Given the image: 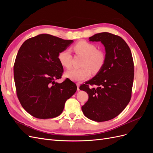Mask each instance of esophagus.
Returning a JSON list of instances; mask_svg holds the SVG:
<instances>
[{"label":"esophagus","mask_w":153,"mask_h":153,"mask_svg":"<svg viewBox=\"0 0 153 153\" xmlns=\"http://www.w3.org/2000/svg\"><path fill=\"white\" fill-rule=\"evenodd\" d=\"M76 86H77V90L79 91V87H80V84L79 83H76Z\"/></svg>","instance_id":"34e87169"}]
</instances>
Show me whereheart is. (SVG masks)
Masks as SVG:
<instances>
[{
  "instance_id": "heart-1",
  "label": "heart",
  "mask_w": 153,
  "mask_h": 153,
  "mask_svg": "<svg viewBox=\"0 0 153 153\" xmlns=\"http://www.w3.org/2000/svg\"><path fill=\"white\" fill-rule=\"evenodd\" d=\"M73 49L78 53L84 55L82 68L72 69L66 73V76L74 81L81 82L91 75V71L98 73L102 68L105 61L103 52L97 50L96 45L86 41H80L73 46ZM71 54L69 49H64L58 55L59 61L66 69L71 68Z\"/></svg>"
}]
</instances>
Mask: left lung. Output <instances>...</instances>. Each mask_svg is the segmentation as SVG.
Segmentation results:
<instances>
[{"mask_svg":"<svg viewBox=\"0 0 153 153\" xmlns=\"http://www.w3.org/2000/svg\"><path fill=\"white\" fill-rule=\"evenodd\" d=\"M89 39L101 41L105 46V61L98 74L80 87L89 95L82 110L92 121H109L121 114L131 100L134 78L132 55L119 36L101 32Z\"/></svg>","mask_w":153,"mask_h":153,"instance_id":"8db88e82","label":"left lung"}]
</instances>
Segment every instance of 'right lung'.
<instances>
[{
  "instance_id": "1",
  "label": "right lung",
  "mask_w": 153,
  "mask_h": 153,
  "mask_svg": "<svg viewBox=\"0 0 153 153\" xmlns=\"http://www.w3.org/2000/svg\"><path fill=\"white\" fill-rule=\"evenodd\" d=\"M73 41L43 34L27 39L18 50L14 64L16 94L33 117L59 116L66 100L75 93L76 85L68 78L61 84L55 82L64 71L58 55Z\"/></svg>"
}]
</instances>
